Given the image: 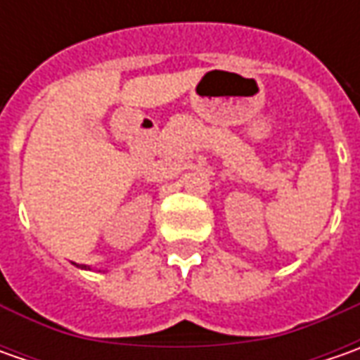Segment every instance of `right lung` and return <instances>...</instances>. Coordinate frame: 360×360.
<instances>
[{
	"instance_id": "obj_1",
	"label": "right lung",
	"mask_w": 360,
	"mask_h": 360,
	"mask_svg": "<svg viewBox=\"0 0 360 360\" xmlns=\"http://www.w3.org/2000/svg\"><path fill=\"white\" fill-rule=\"evenodd\" d=\"M77 266H79V264H77ZM79 269H86V270H90V266H86V264H82V266H79Z\"/></svg>"
}]
</instances>
